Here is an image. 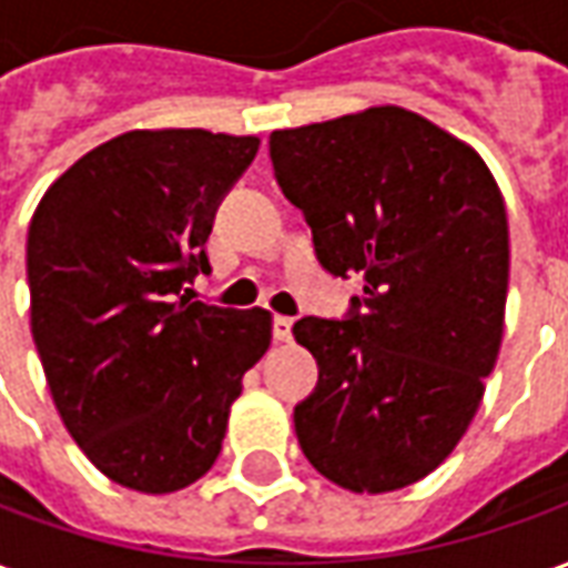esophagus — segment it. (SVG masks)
<instances>
[{
  "label": "esophagus",
  "mask_w": 568,
  "mask_h": 568,
  "mask_svg": "<svg viewBox=\"0 0 568 568\" xmlns=\"http://www.w3.org/2000/svg\"><path fill=\"white\" fill-rule=\"evenodd\" d=\"M292 325H295V320H288V316H273V337L283 344V341H288L292 337Z\"/></svg>",
  "instance_id": "1"
}]
</instances>
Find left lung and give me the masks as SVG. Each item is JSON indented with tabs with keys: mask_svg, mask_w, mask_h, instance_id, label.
<instances>
[{
	"mask_svg": "<svg viewBox=\"0 0 568 568\" xmlns=\"http://www.w3.org/2000/svg\"><path fill=\"white\" fill-rule=\"evenodd\" d=\"M283 194L316 258L362 273L346 320L304 316L316 389L295 407L310 465L353 493H393L459 444L499 358L508 215L471 145L402 105L273 130Z\"/></svg>",
	"mask_w": 568,
	"mask_h": 568,
	"instance_id": "8db88e82",
	"label": "left lung"
}]
</instances>
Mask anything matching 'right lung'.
I'll use <instances>...</instances> for the list:
<instances>
[{
  "label": "right lung",
  "instance_id": "obj_1",
  "mask_svg": "<svg viewBox=\"0 0 568 568\" xmlns=\"http://www.w3.org/2000/svg\"><path fill=\"white\" fill-rule=\"evenodd\" d=\"M258 136L130 130L69 166L27 236L32 341L63 426L109 480L175 493L222 453L267 310L194 301L215 210Z\"/></svg>",
  "mask_w": 568,
  "mask_h": 568
}]
</instances>
